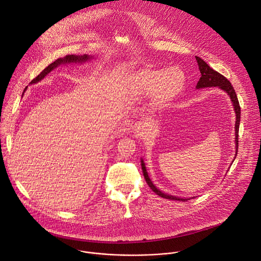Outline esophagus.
<instances>
[{"label":"esophagus","mask_w":261,"mask_h":261,"mask_svg":"<svg viewBox=\"0 0 261 261\" xmlns=\"http://www.w3.org/2000/svg\"><path fill=\"white\" fill-rule=\"evenodd\" d=\"M133 131L137 135H143L145 133V131H146V127H145V125L143 123L137 122L133 126Z\"/></svg>","instance_id":"1"}]
</instances>
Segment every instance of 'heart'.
I'll use <instances>...</instances> for the list:
<instances>
[{
  "instance_id": "obj_1",
  "label": "heart",
  "mask_w": 261,
  "mask_h": 261,
  "mask_svg": "<svg viewBox=\"0 0 261 261\" xmlns=\"http://www.w3.org/2000/svg\"><path fill=\"white\" fill-rule=\"evenodd\" d=\"M131 81L138 92L154 94V101L158 106H164L174 100L187 85L186 74L177 67H146L135 73Z\"/></svg>"
}]
</instances>
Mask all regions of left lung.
Wrapping results in <instances>:
<instances>
[{
    "mask_svg": "<svg viewBox=\"0 0 261 261\" xmlns=\"http://www.w3.org/2000/svg\"><path fill=\"white\" fill-rule=\"evenodd\" d=\"M196 58V61H197V64H198V68H199V71L201 73V77L199 79V82L197 83V86H196V89H202V88H211V87H218L219 89L225 91L230 99H231V102L233 104V107H234V113H236V117H237V121H236V147H237V152L236 154H238V148H239V128H240V121H241V107H240V103H239V100H238V97H237V94H236V91L233 89V87L231 86L230 82L222 75V74H220L219 72L215 71L213 68H211L202 59H200L199 57H195ZM141 168H142V172H143V175H144V178H145V181L147 182V185L150 186V188L159 196L163 197V198H166V199H170V200H181V201H185V200H188L189 198H180V197H176V196H172V195H168V194H165L163 192H161L159 189H157L154 184L152 182V180L150 179V177H148V174L146 172V169H145V165L143 163V160L141 159Z\"/></svg>",
    "mask_w": 261,
    "mask_h": 261,
    "instance_id": "1",
    "label": "left lung"
}]
</instances>
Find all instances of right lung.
<instances>
[{"instance_id": "1", "label": "right lung", "mask_w": 261, "mask_h": 261, "mask_svg": "<svg viewBox=\"0 0 261 261\" xmlns=\"http://www.w3.org/2000/svg\"><path fill=\"white\" fill-rule=\"evenodd\" d=\"M93 57H90V56H88V55H84V56H75V55H68V56H66V57H64V58H60V59H58V60H56L54 63H51V64H49L40 74L38 76H36L32 82H31V84H36V83H38V82H40L41 80H43L47 74L51 71V70H54L55 68H57L59 65H61V64H68V63H85V62H87V61H89V60H91ZM27 89V88H25Z\"/></svg>"}]
</instances>
